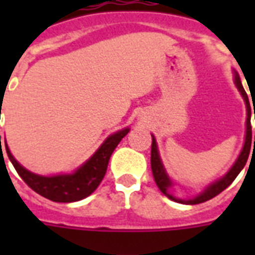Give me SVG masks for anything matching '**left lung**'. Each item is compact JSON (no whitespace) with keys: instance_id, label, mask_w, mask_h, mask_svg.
<instances>
[{"instance_id":"left-lung-1","label":"left lung","mask_w":255,"mask_h":255,"mask_svg":"<svg viewBox=\"0 0 255 255\" xmlns=\"http://www.w3.org/2000/svg\"><path fill=\"white\" fill-rule=\"evenodd\" d=\"M234 83H235L236 89L239 90L241 93L242 98L245 101L246 104V109H247V119H246V135H245V143H243V147H242L241 154L238 155V158L234 162V165L231 166V169L224 176L220 177L219 180H216L212 184H209L205 187L202 192H199L198 195H195L191 199H180V198H176L173 194L171 192V188L173 186V182L172 179L168 176L166 173L165 168H164V164L161 161L160 157V151H158V146H157V140H155L154 135H151V172H153V176H154V180L157 183V186L161 190V192L166 195V197L175 201V202L179 203H184V205H197V203H202L206 202L209 199H212L216 195H219L220 192L224 191L225 188L230 186L231 183L235 180V177L241 173V171L245 168L247 162V158H249V154H250V149H255V135L254 139H253L252 135V109H250V102H249V97H247L246 91L243 89L242 86L241 78L236 71H234ZM254 117H255V108H254ZM255 144L253 145L252 143Z\"/></svg>"}]
</instances>
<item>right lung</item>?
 Segmentation results:
<instances>
[{
	"label": "right lung",
	"instance_id": "1",
	"mask_svg": "<svg viewBox=\"0 0 255 255\" xmlns=\"http://www.w3.org/2000/svg\"><path fill=\"white\" fill-rule=\"evenodd\" d=\"M128 132H129L128 127L123 128L117 132H113L102 142L94 154L79 166L76 171H73L72 173H61V175H53V176L36 175L25 169L23 165H20L10 153L6 140H5V149H6L9 160L13 164L14 169L17 171L20 177L27 183L28 187L53 202H76L89 197L90 194H93L100 186V183L105 176L106 168H108L113 150L116 149L117 144L120 143V140Z\"/></svg>",
	"mask_w": 255,
	"mask_h": 255
}]
</instances>
